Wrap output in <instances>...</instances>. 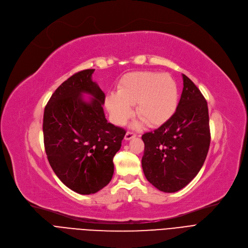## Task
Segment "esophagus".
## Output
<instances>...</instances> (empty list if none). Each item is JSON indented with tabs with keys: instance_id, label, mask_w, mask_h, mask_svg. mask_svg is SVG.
I'll list each match as a JSON object with an SVG mask.
<instances>
[{
	"instance_id": "obj_1",
	"label": "esophagus",
	"mask_w": 248,
	"mask_h": 248,
	"mask_svg": "<svg viewBox=\"0 0 248 248\" xmlns=\"http://www.w3.org/2000/svg\"><path fill=\"white\" fill-rule=\"evenodd\" d=\"M136 136V134L134 132H130V131H128V132L125 134V140H130L132 139Z\"/></svg>"
}]
</instances>
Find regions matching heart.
<instances>
[{
    "label": "heart",
    "instance_id": "obj_1",
    "mask_svg": "<svg viewBox=\"0 0 248 248\" xmlns=\"http://www.w3.org/2000/svg\"><path fill=\"white\" fill-rule=\"evenodd\" d=\"M178 87L169 74L140 71L126 74L118 84L117 93H109L106 108L113 123L124 125L136 114L148 126L157 127L166 123L178 105Z\"/></svg>",
    "mask_w": 248,
    "mask_h": 248
}]
</instances>
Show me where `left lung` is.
Returning a JSON list of instances; mask_svg holds the SVG:
<instances>
[{
    "label": "left lung",
    "instance_id": "left-lung-1",
    "mask_svg": "<svg viewBox=\"0 0 248 248\" xmlns=\"http://www.w3.org/2000/svg\"><path fill=\"white\" fill-rule=\"evenodd\" d=\"M183 90L172 117L142 135V168L160 191L176 192L198 174L210 145L209 115L205 98L184 74Z\"/></svg>",
    "mask_w": 248,
    "mask_h": 248
}]
</instances>
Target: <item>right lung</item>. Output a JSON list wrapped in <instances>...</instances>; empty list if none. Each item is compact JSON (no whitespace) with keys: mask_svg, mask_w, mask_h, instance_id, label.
Returning <instances> with one entry per match:
<instances>
[{"mask_svg":"<svg viewBox=\"0 0 248 248\" xmlns=\"http://www.w3.org/2000/svg\"><path fill=\"white\" fill-rule=\"evenodd\" d=\"M95 69L80 71L63 82L44 111V145L56 175L71 190L93 194L114 173L113 158L126 134L105 118V94L92 81ZM84 93L91 95L86 101Z\"/></svg>","mask_w":248,"mask_h":248,"instance_id":"right-lung-1","label":"right lung"}]
</instances>
